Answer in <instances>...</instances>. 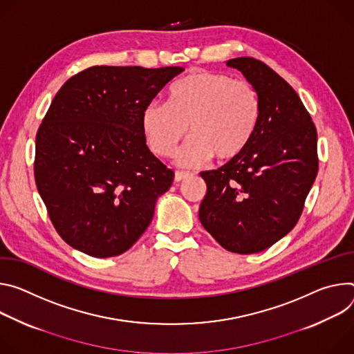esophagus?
<instances>
[{
	"mask_svg": "<svg viewBox=\"0 0 354 354\" xmlns=\"http://www.w3.org/2000/svg\"><path fill=\"white\" fill-rule=\"evenodd\" d=\"M192 174H189V173H184V171H176V174H174V181L176 183H180V181H184L185 178H188V177H191Z\"/></svg>",
	"mask_w": 354,
	"mask_h": 354,
	"instance_id": "obj_1",
	"label": "esophagus"
}]
</instances>
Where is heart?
Wrapping results in <instances>:
<instances>
[{
    "label": "heart",
    "instance_id": "1",
    "mask_svg": "<svg viewBox=\"0 0 354 354\" xmlns=\"http://www.w3.org/2000/svg\"><path fill=\"white\" fill-rule=\"evenodd\" d=\"M260 121L256 88L223 73L197 70L173 83L167 104L151 102L142 112V131L150 150L171 157L187 136L178 154L184 169L198 167L211 157L230 162L243 153Z\"/></svg>",
    "mask_w": 354,
    "mask_h": 354
}]
</instances>
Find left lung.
I'll return each instance as SVG.
<instances>
[{
  "label": "left lung",
  "mask_w": 354,
  "mask_h": 354,
  "mask_svg": "<svg viewBox=\"0 0 354 354\" xmlns=\"http://www.w3.org/2000/svg\"><path fill=\"white\" fill-rule=\"evenodd\" d=\"M226 66L239 70L260 98V121L241 156L203 171L207 183L200 221L226 250L268 249L295 226L318 174L317 128L294 88L253 57Z\"/></svg>",
  "instance_id": "8db88e82"
}]
</instances>
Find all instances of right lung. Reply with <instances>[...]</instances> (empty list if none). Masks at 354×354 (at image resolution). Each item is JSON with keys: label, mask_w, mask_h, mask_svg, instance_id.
Wrapping results in <instances>:
<instances>
[{"label": "right lung", "mask_w": 354, "mask_h": 354, "mask_svg": "<svg viewBox=\"0 0 354 354\" xmlns=\"http://www.w3.org/2000/svg\"><path fill=\"white\" fill-rule=\"evenodd\" d=\"M183 67L94 66L55 95L36 135L35 181L62 239L93 257L127 252L174 180L142 112Z\"/></svg>", "instance_id": "obj_1"}]
</instances>
